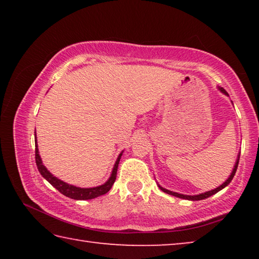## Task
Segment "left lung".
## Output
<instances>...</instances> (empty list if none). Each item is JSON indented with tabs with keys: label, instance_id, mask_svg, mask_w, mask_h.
Listing matches in <instances>:
<instances>
[{
	"label": "left lung",
	"instance_id": "obj_1",
	"mask_svg": "<svg viewBox=\"0 0 259 259\" xmlns=\"http://www.w3.org/2000/svg\"><path fill=\"white\" fill-rule=\"evenodd\" d=\"M219 89H221L222 93H224V94H226V95H227V93H226V91H225V89H223V88H219ZM239 159H240V155L238 156V160H236V162H235L234 169H233V171H232V174H231V176L229 177V179H227V181H226L224 184H223V185H221V186L217 187V188H214V190H212V191L205 192V193H202V194H199V195H184V194H179V193H176V192L168 191V190H165V188L161 187V186H159V187H160L161 190L163 191L164 193H168V194H170V195L177 196V198H181V199H186V200H192V201H198V200H203V199H207V198H209V196H211V195H213V194H216L217 192H219V191H221V190H223V188H224L225 186L229 185V184L231 183V181H232V179H233V177H234V175H235L236 169H238Z\"/></svg>",
	"mask_w": 259,
	"mask_h": 259
}]
</instances>
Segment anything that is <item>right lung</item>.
I'll return each instance as SVG.
<instances>
[{"mask_svg": "<svg viewBox=\"0 0 259 259\" xmlns=\"http://www.w3.org/2000/svg\"><path fill=\"white\" fill-rule=\"evenodd\" d=\"M35 162H36L37 169L40 174L45 177L48 182H49L52 186H54L56 190H58L61 194H64L67 198H71L74 200H90V199H95L99 195L106 194V193L111 190L114 182L116 179V172H117V166H119V162L121 159L122 153L117 157V160L114 164L113 171L111 177H109L108 181L104 184V185H100L97 187H93V188H81V187H76L73 185H69V184L64 183L60 179L56 178L54 175L50 174L48 171V169L42 163V160L40 157V154H38V148H37V144H35Z\"/></svg>", "mask_w": 259, "mask_h": 259, "instance_id": "obj_1", "label": "right lung"}]
</instances>
